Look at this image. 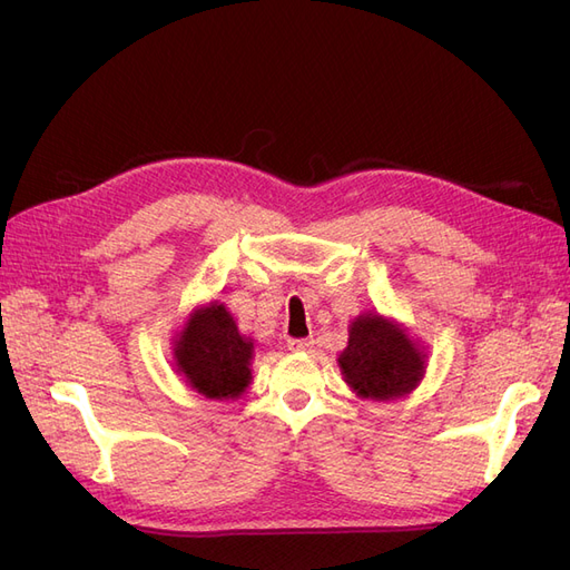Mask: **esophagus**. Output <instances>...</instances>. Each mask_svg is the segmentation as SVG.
Masks as SVG:
<instances>
[{"mask_svg": "<svg viewBox=\"0 0 570 570\" xmlns=\"http://www.w3.org/2000/svg\"><path fill=\"white\" fill-rule=\"evenodd\" d=\"M287 347H289V352H308V350L314 347V340H312V337H306V340H289Z\"/></svg>", "mask_w": 570, "mask_h": 570, "instance_id": "1", "label": "esophagus"}]
</instances>
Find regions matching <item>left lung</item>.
I'll list each match as a JSON object with an SVG mask.
<instances>
[{
	"instance_id": "left-lung-1",
	"label": "left lung",
	"mask_w": 570,
	"mask_h": 570,
	"mask_svg": "<svg viewBox=\"0 0 570 570\" xmlns=\"http://www.w3.org/2000/svg\"><path fill=\"white\" fill-rule=\"evenodd\" d=\"M428 352L402 323L366 312L350 323L347 347L337 354L344 383L361 400L390 402L416 390Z\"/></svg>"
}]
</instances>
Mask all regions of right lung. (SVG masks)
<instances>
[{"instance_id": "obj_1", "label": "right lung", "mask_w": 570, "mask_h": 570, "mask_svg": "<svg viewBox=\"0 0 570 570\" xmlns=\"http://www.w3.org/2000/svg\"><path fill=\"white\" fill-rule=\"evenodd\" d=\"M254 342L239 333L233 314L212 299L189 312L174 337V366L206 400H237L252 383Z\"/></svg>"}]
</instances>
